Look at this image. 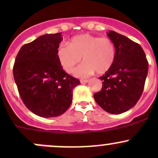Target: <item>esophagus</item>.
I'll return each instance as SVG.
<instances>
[{
    "instance_id": "1",
    "label": "esophagus",
    "mask_w": 158,
    "mask_h": 158,
    "mask_svg": "<svg viewBox=\"0 0 158 158\" xmlns=\"http://www.w3.org/2000/svg\"><path fill=\"white\" fill-rule=\"evenodd\" d=\"M81 83H87L89 82L88 79H81L80 80Z\"/></svg>"
}]
</instances>
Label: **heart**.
Listing matches in <instances>:
<instances>
[{
	"instance_id": "heart-1",
	"label": "heart",
	"mask_w": 158,
	"mask_h": 158,
	"mask_svg": "<svg viewBox=\"0 0 158 158\" xmlns=\"http://www.w3.org/2000/svg\"><path fill=\"white\" fill-rule=\"evenodd\" d=\"M115 56V46L110 38L88 33L74 36L69 45L62 44L57 49L59 61L67 73L73 71L82 57L84 63L75 71L79 77H87L95 71L98 74L106 73L114 64Z\"/></svg>"
}]
</instances>
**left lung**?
I'll list each match as a JSON object with an SVG mask.
<instances>
[{
	"label": "left lung",
	"mask_w": 158,
	"mask_h": 158,
	"mask_svg": "<svg viewBox=\"0 0 158 158\" xmlns=\"http://www.w3.org/2000/svg\"><path fill=\"white\" fill-rule=\"evenodd\" d=\"M108 36L116 49L114 64L102 76V88L94 95L97 104L111 114H121L136 105L142 95L148 62L142 47L110 30Z\"/></svg>",
	"instance_id": "1"
}]
</instances>
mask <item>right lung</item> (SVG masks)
<instances>
[{
    "mask_svg": "<svg viewBox=\"0 0 158 158\" xmlns=\"http://www.w3.org/2000/svg\"><path fill=\"white\" fill-rule=\"evenodd\" d=\"M61 33L44 34L24 44L16 56L13 73L22 101L40 117H56L70 106L80 82L66 73L57 57Z\"/></svg>",
    "mask_w": 158,
    "mask_h": 158,
    "instance_id": "right-lung-1",
    "label": "right lung"
}]
</instances>
